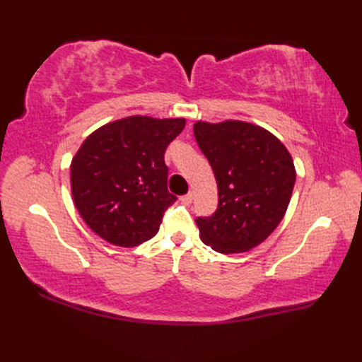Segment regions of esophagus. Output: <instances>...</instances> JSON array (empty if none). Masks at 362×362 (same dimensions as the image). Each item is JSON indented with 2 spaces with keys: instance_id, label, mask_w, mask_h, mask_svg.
<instances>
[{
  "instance_id": "esophagus-1",
  "label": "esophagus",
  "mask_w": 362,
  "mask_h": 362,
  "mask_svg": "<svg viewBox=\"0 0 362 362\" xmlns=\"http://www.w3.org/2000/svg\"><path fill=\"white\" fill-rule=\"evenodd\" d=\"M180 199H182V203L189 204V203H192V201H193V193H192V192H188L187 194H183Z\"/></svg>"
}]
</instances>
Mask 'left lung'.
Returning a JSON list of instances; mask_svg holds the SVG:
<instances>
[{
    "instance_id": "1",
    "label": "left lung",
    "mask_w": 362,
    "mask_h": 362,
    "mask_svg": "<svg viewBox=\"0 0 362 362\" xmlns=\"http://www.w3.org/2000/svg\"><path fill=\"white\" fill-rule=\"evenodd\" d=\"M193 132L218 187L217 211L196 218L201 240L220 254L259 246L289 206L296 183L291 153L272 132L246 121H198Z\"/></svg>"
}]
</instances>
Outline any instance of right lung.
I'll use <instances>...</instances> for the list:
<instances>
[{"label": "right lung", "instance_id": "right-lung-1", "mask_svg": "<svg viewBox=\"0 0 362 362\" xmlns=\"http://www.w3.org/2000/svg\"><path fill=\"white\" fill-rule=\"evenodd\" d=\"M185 118L127 116L99 127L71 159L75 206L102 240L134 247L151 240L177 196L168 192L164 151Z\"/></svg>", "mask_w": 362, "mask_h": 362}]
</instances>
